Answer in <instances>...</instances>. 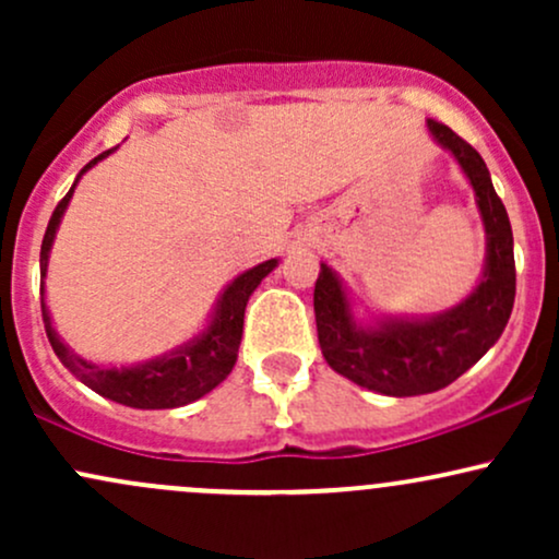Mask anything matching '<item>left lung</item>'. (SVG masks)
Segmentation results:
<instances>
[{
    "instance_id": "obj_1",
    "label": "left lung",
    "mask_w": 559,
    "mask_h": 559,
    "mask_svg": "<svg viewBox=\"0 0 559 559\" xmlns=\"http://www.w3.org/2000/svg\"><path fill=\"white\" fill-rule=\"evenodd\" d=\"M433 144L449 152L471 183L486 234V258L473 292L431 316L378 312L362 318L349 286L329 262L316 284L318 342L325 362L357 386L386 396L431 394L457 381L502 336L515 301L512 228L484 157L452 128L426 120Z\"/></svg>"
}]
</instances>
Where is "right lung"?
<instances>
[{"mask_svg": "<svg viewBox=\"0 0 559 559\" xmlns=\"http://www.w3.org/2000/svg\"><path fill=\"white\" fill-rule=\"evenodd\" d=\"M118 150V146H115ZM115 150L102 152L99 157H94L92 163L75 176L73 186L55 207L52 217H49L47 234L41 241V316H44V329H47L49 344H52L55 355L60 357V362L73 373L83 386L96 391L105 400H112L126 407L136 409H173L183 407L202 400L204 394H210L217 383H223L234 370L236 357H239V344H241V331H243V310H247V301L254 294V288L262 284L265 275H271L278 267V258L260 262V265L249 267L236 275L230 284H226L221 294H217L213 310H210L207 320L199 329L194 336L186 338L173 349L163 352V355L150 357V360L131 362V365H99L86 360V357L75 355L70 346L62 342V336L57 333L52 316H49L47 307V267H49V254H52L55 236L60 230L62 215H66L70 199L83 173H88L96 163H102L105 157H110Z\"/></svg>", "mask_w": 559, "mask_h": 559, "instance_id": "add662e5", "label": "right lung"}]
</instances>
